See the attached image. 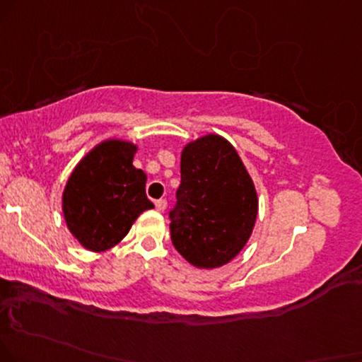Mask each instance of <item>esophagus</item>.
<instances>
[{"label": "esophagus", "instance_id": "1", "mask_svg": "<svg viewBox=\"0 0 362 362\" xmlns=\"http://www.w3.org/2000/svg\"><path fill=\"white\" fill-rule=\"evenodd\" d=\"M166 199H158V202H156V209H158V211H164V209H166Z\"/></svg>", "mask_w": 362, "mask_h": 362}]
</instances>
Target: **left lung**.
Wrapping results in <instances>:
<instances>
[{"mask_svg": "<svg viewBox=\"0 0 362 362\" xmlns=\"http://www.w3.org/2000/svg\"><path fill=\"white\" fill-rule=\"evenodd\" d=\"M169 211L174 248L198 269L226 265L247 245L258 213L255 185L225 137L206 134L181 153V185Z\"/></svg>", "mask_w": 362, "mask_h": 362, "instance_id": "left-lung-1", "label": "left lung"}]
</instances>
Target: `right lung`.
<instances>
[{
    "label": "right lung",
    "mask_w": 362,
    "mask_h": 362,
    "mask_svg": "<svg viewBox=\"0 0 362 362\" xmlns=\"http://www.w3.org/2000/svg\"><path fill=\"white\" fill-rule=\"evenodd\" d=\"M137 146L107 139L83 156L66 181L62 209L70 233L83 248L105 252L154 204L146 196L147 176L132 166Z\"/></svg>",
    "instance_id": "obj_1"
}]
</instances>
